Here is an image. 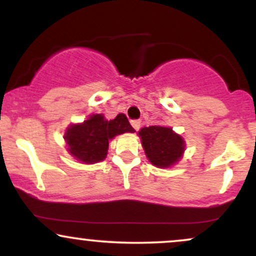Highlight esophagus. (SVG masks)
Instances as JSON below:
<instances>
[{"mask_svg": "<svg viewBox=\"0 0 256 256\" xmlns=\"http://www.w3.org/2000/svg\"><path fill=\"white\" fill-rule=\"evenodd\" d=\"M131 125H132V128H134V130L138 131V128H140V120H132Z\"/></svg>", "mask_w": 256, "mask_h": 256, "instance_id": "obj_1", "label": "esophagus"}]
</instances>
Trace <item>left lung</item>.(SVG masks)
<instances>
[{
	"mask_svg": "<svg viewBox=\"0 0 256 256\" xmlns=\"http://www.w3.org/2000/svg\"><path fill=\"white\" fill-rule=\"evenodd\" d=\"M138 136L142 140L143 149L154 166L167 168L174 165L183 156L185 142L179 134L165 126H149L140 128Z\"/></svg>",
	"mask_w": 256,
	"mask_h": 256,
	"instance_id": "1",
	"label": "left lung"
}]
</instances>
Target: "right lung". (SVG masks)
<instances>
[{"label":"right lung","mask_w":256,"mask_h":256,"mask_svg":"<svg viewBox=\"0 0 256 256\" xmlns=\"http://www.w3.org/2000/svg\"><path fill=\"white\" fill-rule=\"evenodd\" d=\"M125 132H134L125 114H118L113 120L92 114L82 124L70 125L64 138L72 156L83 164H95L107 156L110 140Z\"/></svg>","instance_id":"1"}]
</instances>
